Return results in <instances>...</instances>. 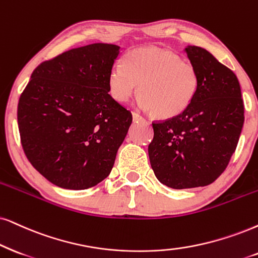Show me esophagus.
<instances>
[{"mask_svg": "<svg viewBox=\"0 0 258 258\" xmlns=\"http://www.w3.org/2000/svg\"><path fill=\"white\" fill-rule=\"evenodd\" d=\"M132 116H133V121H136V122H138V121H144V118H143L142 115H140L139 113H137V112H133L132 113Z\"/></svg>", "mask_w": 258, "mask_h": 258, "instance_id": "1", "label": "esophagus"}]
</instances>
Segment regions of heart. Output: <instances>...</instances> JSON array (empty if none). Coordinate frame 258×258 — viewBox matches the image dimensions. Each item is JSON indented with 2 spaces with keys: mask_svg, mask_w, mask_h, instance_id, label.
<instances>
[{
  "mask_svg": "<svg viewBox=\"0 0 258 258\" xmlns=\"http://www.w3.org/2000/svg\"><path fill=\"white\" fill-rule=\"evenodd\" d=\"M138 86L143 108L158 119L178 116L190 107L199 90V74L193 64L176 52L148 46L127 52L122 67L108 75V93L114 101H128Z\"/></svg>",
  "mask_w": 258,
  "mask_h": 258,
  "instance_id": "1",
  "label": "heart"
}]
</instances>
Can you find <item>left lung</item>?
<instances>
[{"instance_id": "obj_1", "label": "left lung", "mask_w": 258, "mask_h": 258, "mask_svg": "<svg viewBox=\"0 0 258 258\" xmlns=\"http://www.w3.org/2000/svg\"><path fill=\"white\" fill-rule=\"evenodd\" d=\"M199 74L190 107L175 118L153 121L149 145L159 182L174 189L204 187L223 174L236 151L244 123V103L234 73L199 46L185 47Z\"/></svg>"}]
</instances>
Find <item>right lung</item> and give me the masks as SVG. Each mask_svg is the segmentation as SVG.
<instances>
[{"mask_svg": "<svg viewBox=\"0 0 258 258\" xmlns=\"http://www.w3.org/2000/svg\"><path fill=\"white\" fill-rule=\"evenodd\" d=\"M119 46L90 44L35 68L18 105L21 145L51 183L87 189L110 174L132 114L108 94Z\"/></svg>", "mask_w": 258, "mask_h": 258, "instance_id": "right-lung-1", "label": "right lung"}]
</instances>
